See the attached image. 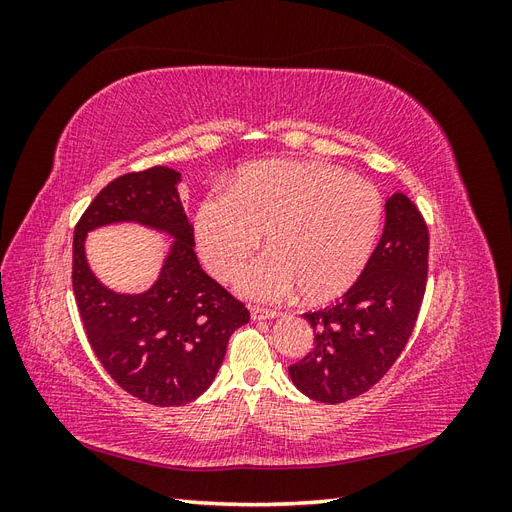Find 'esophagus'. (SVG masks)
Here are the masks:
<instances>
[{
  "mask_svg": "<svg viewBox=\"0 0 512 512\" xmlns=\"http://www.w3.org/2000/svg\"><path fill=\"white\" fill-rule=\"evenodd\" d=\"M250 314L254 320H271L280 316V312H275V309H265V307H252Z\"/></svg>",
  "mask_w": 512,
  "mask_h": 512,
  "instance_id": "esophagus-1",
  "label": "esophagus"
}]
</instances>
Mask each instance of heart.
I'll list each match as a JSON object with an SVG mask.
<instances>
[{"label": "heart", "instance_id": "heart-1", "mask_svg": "<svg viewBox=\"0 0 512 512\" xmlns=\"http://www.w3.org/2000/svg\"><path fill=\"white\" fill-rule=\"evenodd\" d=\"M382 198L369 181L324 162L265 160L245 166L230 192L209 194L194 220L205 267L232 280L262 243L269 252L245 269L239 290L282 301L299 288L329 301L354 286L382 228Z\"/></svg>", "mask_w": 512, "mask_h": 512}]
</instances>
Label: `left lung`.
Wrapping results in <instances>:
<instances>
[{"label": "left lung", "instance_id": "obj_1", "mask_svg": "<svg viewBox=\"0 0 512 512\" xmlns=\"http://www.w3.org/2000/svg\"><path fill=\"white\" fill-rule=\"evenodd\" d=\"M365 271L335 305L303 314L314 348L288 367L297 389L320 404L369 391L406 348L427 286L429 230L412 200L395 192Z\"/></svg>", "mask_w": 512, "mask_h": 512}]
</instances>
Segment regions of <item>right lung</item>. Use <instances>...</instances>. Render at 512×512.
Instances as JSON below:
<instances>
[{"mask_svg":"<svg viewBox=\"0 0 512 512\" xmlns=\"http://www.w3.org/2000/svg\"><path fill=\"white\" fill-rule=\"evenodd\" d=\"M181 173L153 166L111 181L74 228L72 290L89 346L123 391L151 406H183L203 395L224 361L247 307L200 269L194 226L183 211ZM134 221L176 241L159 280L138 295L106 289L88 269L86 232Z\"/></svg>","mask_w":512,"mask_h":512,"instance_id":"1","label":"right lung"}]
</instances>
